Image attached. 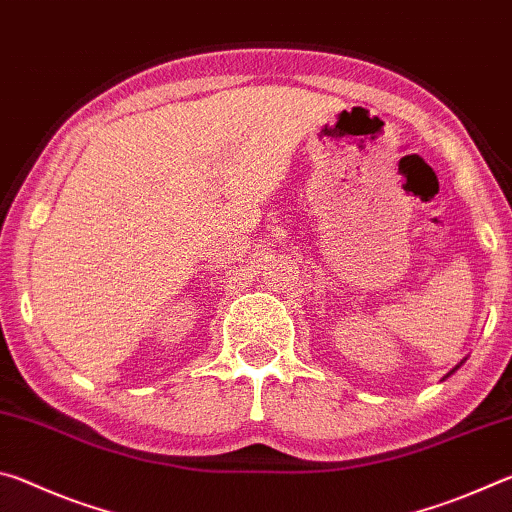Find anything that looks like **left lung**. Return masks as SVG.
Here are the masks:
<instances>
[{
	"mask_svg": "<svg viewBox=\"0 0 512 512\" xmlns=\"http://www.w3.org/2000/svg\"><path fill=\"white\" fill-rule=\"evenodd\" d=\"M463 363H465V359H463V361H461V363H458V366H456V368H452V370H449V372H447V375H445V377H443V379H447V377H449V375H454V372H456V370H458V368H461V366H463Z\"/></svg>",
	"mask_w": 512,
	"mask_h": 512,
	"instance_id": "1",
	"label": "left lung"
}]
</instances>
